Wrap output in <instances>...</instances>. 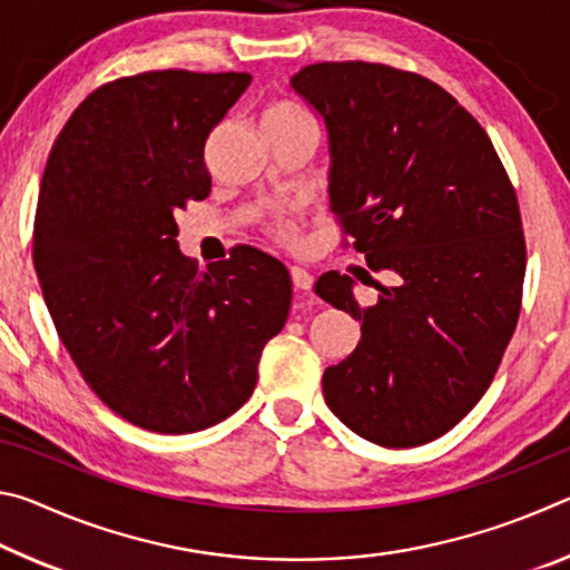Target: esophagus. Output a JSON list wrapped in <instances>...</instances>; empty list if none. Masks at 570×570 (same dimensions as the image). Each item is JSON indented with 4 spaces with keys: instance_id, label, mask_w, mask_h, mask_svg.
<instances>
[{
    "instance_id": "esophagus-1",
    "label": "esophagus",
    "mask_w": 570,
    "mask_h": 570,
    "mask_svg": "<svg viewBox=\"0 0 570 570\" xmlns=\"http://www.w3.org/2000/svg\"><path fill=\"white\" fill-rule=\"evenodd\" d=\"M292 284H294L296 292H308V288H312V274L304 272V268L294 266L292 268Z\"/></svg>"
}]
</instances>
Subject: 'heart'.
Returning a JSON list of instances; mask_svg holds the SVG:
<instances>
[{
    "instance_id": "heart-1",
    "label": "heart",
    "mask_w": 570,
    "mask_h": 570,
    "mask_svg": "<svg viewBox=\"0 0 570 570\" xmlns=\"http://www.w3.org/2000/svg\"><path fill=\"white\" fill-rule=\"evenodd\" d=\"M308 120L312 118H308V112L304 108H298V105L288 100H278L264 112V130L284 128V125H296V122H308ZM272 230L282 240H296L298 236V226L292 218H276L272 224Z\"/></svg>"
}]
</instances>
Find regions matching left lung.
<instances>
[{"label":"left lung","instance_id":"left-lung-1","mask_svg":"<svg viewBox=\"0 0 570 570\" xmlns=\"http://www.w3.org/2000/svg\"><path fill=\"white\" fill-rule=\"evenodd\" d=\"M292 88L326 122L342 234L389 276L380 285L362 268L377 288L372 306L350 276L316 282L362 324L356 350L324 372V400L374 445H424L475 407L515 332L525 278L515 188L482 125L428 77L316 62Z\"/></svg>","mask_w":570,"mask_h":570}]
</instances>
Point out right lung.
I'll return each instance as SVG.
<instances>
[{"label": "right lung", "instance_id": "add662e5", "mask_svg": "<svg viewBox=\"0 0 570 570\" xmlns=\"http://www.w3.org/2000/svg\"><path fill=\"white\" fill-rule=\"evenodd\" d=\"M248 82L188 70L105 82L45 166L32 258L55 330L90 390L160 435L234 414L292 306L274 256L236 246L198 268L176 240V210L210 193L208 135Z\"/></svg>", "mask_w": 570, "mask_h": 570}]
</instances>
